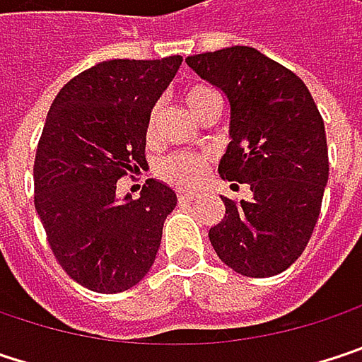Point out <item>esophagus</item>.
I'll return each mask as SVG.
<instances>
[{"mask_svg": "<svg viewBox=\"0 0 362 362\" xmlns=\"http://www.w3.org/2000/svg\"><path fill=\"white\" fill-rule=\"evenodd\" d=\"M194 197H197V194L190 192V190H180V192H178V201H180V203H188V201H192Z\"/></svg>", "mask_w": 362, "mask_h": 362, "instance_id": "esophagus-1", "label": "esophagus"}]
</instances>
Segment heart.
Returning <instances> with one entry per match:
<instances>
[{
    "instance_id": "heart-1",
    "label": "heart",
    "mask_w": 362,
    "mask_h": 362,
    "mask_svg": "<svg viewBox=\"0 0 362 362\" xmlns=\"http://www.w3.org/2000/svg\"><path fill=\"white\" fill-rule=\"evenodd\" d=\"M182 100L186 105V109L190 110L194 117H199V112L205 109L211 103H218V94L203 83H194L184 88L182 92ZM157 112L159 109L151 110L148 119H146V140L153 142L155 138V125H157ZM209 170V157L201 155V153H174L165 159L159 161L157 165V174L159 178H163L165 182H170L172 186L178 188H192L199 182L205 178Z\"/></svg>"
}]
</instances>
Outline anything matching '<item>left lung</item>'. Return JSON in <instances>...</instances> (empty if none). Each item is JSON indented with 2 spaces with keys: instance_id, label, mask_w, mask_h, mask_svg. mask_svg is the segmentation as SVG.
I'll use <instances>...</instances> for the list:
<instances>
[{
  "instance_id": "left-lung-1",
  "label": "left lung",
  "mask_w": 362,
  "mask_h": 362,
  "mask_svg": "<svg viewBox=\"0 0 362 362\" xmlns=\"http://www.w3.org/2000/svg\"><path fill=\"white\" fill-rule=\"evenodd\" d=\"M186 64L226 94L233 140L218 172L253 194L222 197L226 214L209 241L235 272L274 276L306 250L321 214L329 178L323 117L293 71L253 47L188 56Z\"/></svg>"
}]
</instances>
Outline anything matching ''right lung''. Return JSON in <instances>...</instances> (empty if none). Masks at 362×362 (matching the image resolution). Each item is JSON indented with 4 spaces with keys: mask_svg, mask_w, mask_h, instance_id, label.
Wrapping results in <instances>:
<instances>
[{
    "mask_svg": "<svg viewBox=\"0 0 362 362\" xmlns=\"http://www.w3.org/2000/svg\"><path fill=\"white\" fill-rule=\"evenodd\" d=\"M182 64L107 60L73 77L54 98L39 144L35 209L64 272L98 293L144 279L161 245L176 192L146 180L119 201L117 180L146 165V119Z\"/></svg>",
    "mask_w": 362,
    "mask_h": 362,
    "instance_id": "add662e5",
    "label": "right lung"
}]
</instances>
